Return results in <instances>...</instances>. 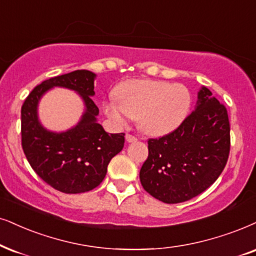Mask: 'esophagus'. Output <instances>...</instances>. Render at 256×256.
<instances>
[{
  "instance_id": "obj_1",
  "label": "esophagus",
  "mask_w": 256,
  "mask_h": 256,
  "mask_svg": "<svg viewBox=\"0 0 256 256\" xmlns=\"http://www.w3.org/2000/svg\"><path fill=\"white\" fill-rule=\"evenodd\" d=\"M126 140H128V143H132V142L137 140V137H136V136H134V134H126Z\"/></svg>"
}]
</instances>
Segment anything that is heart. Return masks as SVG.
<instances>
[{
	"instance_id": "b5f03b06",
	"label": "heart",
	"mask_w": 256,
	"mask_h": 256,
	"mask_svg": "<svg viewBox=\"0 0 256 256\" xmlns=\"http://www.w3.org/2000/svg\"><path fill=\"white\" fill-rule=\"evenodd\" d=\"M118 102L104 104L105 113L117 125L128 118L138 119L145 134L160 136L176 130L189 114L192 96L182 84L154 80H134L117 90Z\"/></svg>"
}]
</instances>
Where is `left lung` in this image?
<instances>
[{"label":"left lung","mask_w":256,"mask_h":256,"mask_svg":"<svg viewBox=\"0 0 256 256\" xmlns=\"http://www.w3.org/2000/svg\"><path fill=\"white\" fill-rule=\"evenodd\" d=\"M148 160L139 172L145 192L169 204L194 198L218 178L227 164V108L202 87L195 111L176 130L148 139Z\"/></svg>","instance_id":"8db88e82"}]
</instances>
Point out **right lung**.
<instances>
[{"instance_id": "right-lung-1", "label": "right lung", "mask_w": 256, "mask_h": 256, "mask_svg": "<svg viewBox=\"0 0 256 256\" xmlns=\"http://www.w3.org/2000/svg\"><path fill=\"white\" fill-rule=\"evenodd\" d=\"M96 74L86 70L44 80L29 93L21 108V144L30 166L52 188L64 194L94 189L108 172L110 160L122 151L125 134H108L96 122ZM76 90L86 106L76 128L61 134L47 132L38 122L36 108L42 94L52 86Z\"/></svg>"}]
</instances>
